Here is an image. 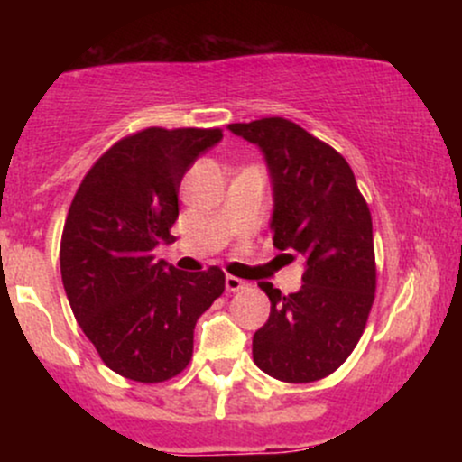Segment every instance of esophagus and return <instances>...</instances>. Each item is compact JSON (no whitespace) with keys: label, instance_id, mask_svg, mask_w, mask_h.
Masks as SVG:
<instances>
[{"label":"esophagus","instance_id":"esophagus-1","mask_svg":"<svg viewBox=\"0 0 462 462\" xmlns=\"http://www.w3.org/2000/svg\"><path fill=\"white\" fill-rule=\"evenodd\" d=\"M247 286L245 280L236 278V275H227L226 278V289L230 291V293H236V291H243Z\"/></svg>","mask_w":462,"mask_h":462}]
</instances>
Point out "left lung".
Wrapping results in <instances>:
<instances>
[{
  "mask_svg": "<svg viewBox=\"0 0 462 462\" xmlns=\"http://www.w3.org/2000/svg\"><path fill=\"white\" fill-rule=\"evenodd\" d=\"M256 143L273 180V247L306 261L304 284L282 295L254 334V363L282 383H315L346 363L363 337L375 298L371 213L346 158L282 116L227 125Z\"/></svg>",
  "mask_w": 462,
  "mask_h": 462,
  "instance_id": "obj_1",
  "label": "left lung"
}]
</instances>
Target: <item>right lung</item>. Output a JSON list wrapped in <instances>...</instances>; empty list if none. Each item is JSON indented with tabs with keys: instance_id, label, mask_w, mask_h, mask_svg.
I'll return each mask as SVG.
<instances>
[{
	"instance_id": "1",
	"label": "right lung",
	"mask_w": 462,
	"mask_h": 462,
	"mask_svg": "<svg viewBox=\"0 0 462 462\" xmlns=\"http://www.w3.org/2000/svg\"><path fill=\"white\" fill-rule=\"evenodd\" d=\"M221 128H145L95 161L73 195L60 238V273L73 315L106 367L156 384L193 356L201 312L226 291L219 267L184 273L153 258L171 243L178 190Z\"/></svg>"
}]
</instances>
